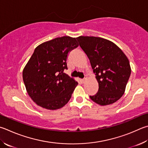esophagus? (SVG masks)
<instances>
[{"label": "esophagus", "mask_w": 148, "mask_h": 148, "mask_svg": "<svg viewBox=\"0 0 148 148\" xmlns=\"http://www.w3.org/2000/svg\"><path fill=\"white\" fill-rule=\"evenodd\" d=\"M86 80H87V76H85V78L83 79L82 80V83H85Z\"/></svg>", "instance_id": "obj_1"}]
</instances>
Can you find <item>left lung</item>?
Returning <instances> with one entry per match:
<instances>
[{
    "instance_id": "1",
    "label": "left lung",
    "mask_w": 148,
    "mask_h": 148,
    "mask_svg": "<svg viewBox=\"0 0 148 148\" xmlns=\"http://www.w3.org/2000/svg\"><path fill=\"white\" fill-rule=\"evenodd\" d=\"M77 41L89 59L98 82V91L90 98L100 106L116 102L124 94L131 75L130 61L122 50L109 40L79 36Z\"/></svg>"
}]
</instances>
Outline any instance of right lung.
<instances>
[{
  "mask_svg": "<svg viewBox=\"0 0 148 148\" xmlns=\"http://www.w3.org/2000/svg\"><path fill=\"white\" fill-rule=\"evenodd\" d=\"M79 46L76 38L57 37L37 46L23 71L27 92L42 108L60 109L70 100L77 85L64 73L68 53Z\"/></svg>",
  "mask_w": 148,
  "mask_h": 148,
  "instance_id": "right-lung-1",
  "label": "right lung"
}]
</instances>
